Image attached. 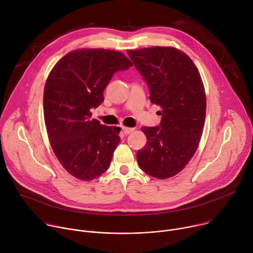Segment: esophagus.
Listing matches in <instances>:
<instances>
[{
    "instance_id": "34e87169",
    "label": "esophagus",
    "mask_w": 253,
    "mask_h": 253,
    "mask_svg": "<svg viewBox=\"0 0 253 253\" xmlns=\"http://www.w3.org/2000/svg\"><path fill=\"white\" fill-rule=\"evenodd\" d=\"M122 130H123L124 134H130L131 132L134 131V128H130V127H125V126H123V127H122Z\"/></svg>"
}]
</instances>
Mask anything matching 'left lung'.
Returning <instances> with one entry per match:
<instances>
[{"label":"left lung","mask_w":253,"mask_h":253,"mask_svg":"<svg viewBox=\"0 0 253 253\" xmlns=\"http://www.w3.org/2000/svg\"><path fill=\"white\" fill-rule=\"evenodd\" d=\"M146 81L151 103L161 108L158 127H142L147 143L137 152L146 174L167 179L182 171L195 154L202 136L206 96L193 61L174 47L127 50Z\"/></svg>","instance_id":"8db88e82"}]
</instances>
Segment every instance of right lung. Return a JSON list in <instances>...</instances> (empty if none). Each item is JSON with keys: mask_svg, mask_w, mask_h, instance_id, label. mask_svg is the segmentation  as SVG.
I'll return each instance as SVG.
<instances>
[{"mask_svg": "<svg viewBox=\"0 0 253 253\" xmlns=\"http://www.w3.org/2000/svg\"><path fill=\"white\" fill-rule=\"evenodd\" d=\"M131 61L121 52L78 49L61 58L44 88V117L52 149L65 170L83 181L99 177L110 166L120 130L90 119L104 101L114 73Z\"/></svg>", "mask_w": 253, "mask_h": 253, "instance_id": "right-lung-1", "label": "right lung"}]
</instances>
